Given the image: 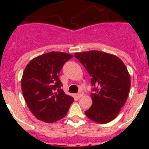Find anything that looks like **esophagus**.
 Segmentation results:
<instances>
[{
    "label": "esophagus",
    "instance_id": "esophagus-1",
    "mask_svg": "<svg viewBox=\"0 0 149 149\" xmlns=\"http://www.w3.org/2000/svg\"><path fill=\"white\" fill-rule=\"evenodd\" d=\"M83 95H84V93H81V92H79V93L77 94V98H81V97L83 96Z\"/></svg>",
    "mask_w": 149,
    "mask_h": 149
}]
</instances>
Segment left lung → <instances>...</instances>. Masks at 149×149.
Instances as JSON below:
<instances>
[{"instance_id":"obj_1","label":"left lung","mask_w":149,"mask_h":149,"mask_svg":"<svg viewBox=\"0 0 149 149\" xmlns=\"http://www.w3.org/2000/svg\"><path fill=\"white\" fill-rule=\"evenodd\" d=\"M91 77L93 104L85 111L97 123L113 120L127 100L131 78L123 62L115 55L98 51L74 54Z\"/></svg>"}]
</instances>
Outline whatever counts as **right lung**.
Returning a JSON list of instances; mask_svg holds the SVG:
<instances>
[{
	"label": "right lung",
	"instance_id": "right-lung-1",
	"mask_svg": "<svg viewBox=\"0 0 149 149\" xmlns=\"http://www.w3.org/2000/svg\"><path fill=\"white\" fill-rule=\"evenodd\" d=\"M72 54L49 52L33 59L22 78V90L28 108L36 118L52 123L65 117L74 98L65 94L59 73Z\"/></svg>",
	"mask_w": 149,
	"mask_h": 149
}]
</instances>
